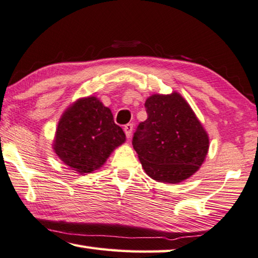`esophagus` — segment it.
Masks as SVG:
<instances>
[{
  "instance_id": "34e87169",
  "label": "esophagus",
  "mask_w": 258,
  "mask_h": 258,
  "mask_svg": "<svg viewBox=\"0 0 258 258\" xmlns=\"http://www.w3.org/2000/svg\"><path fill=\"white\" fill-rule=\"evenodd\" d=\"M124 132L126 134L127 139H131V135H132L133 132V124H126L124 126Z\"/></svg>"
}]
</instances>
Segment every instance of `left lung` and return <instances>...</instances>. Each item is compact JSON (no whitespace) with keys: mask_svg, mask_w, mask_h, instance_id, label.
<instances>
[{"mask_svg":"<svg viewBox=\"0 0 258 258\" xmlns=\"http://www.w3.org/2000/svg\"><path fill=\"white\" fill-rule=\"evenodd\" d=\"M148 118L140 123L133 148L149 177L165 184L184 181L202 166L209 151L207 131L180 93L145 100Z\"/></svg>","mask_w":258,"mask_h":258,"instance_id":"1","label":"left lung"}]
</instances>
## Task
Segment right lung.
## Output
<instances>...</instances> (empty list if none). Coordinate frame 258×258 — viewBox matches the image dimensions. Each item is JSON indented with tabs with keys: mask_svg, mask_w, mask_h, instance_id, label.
Masks as SVG:
<instances>
[{
	"mask_svg": "<svg viewBox=\"0 0 258 258\" xmlns=\"http://www.w3.org/2000/svg\"><path fill=\"white\" fill-rule=\"evenodd\" d=\"M108 107L97 97H84L70 105L58 120L53 150L60 161L78 174H90L105 165L125 142Z\"/></svg>",
	"mask_w": 258,
	"mask_h": 258,
	"instance_id": "add662e5",
	"label": "right lung"
}]
</instances>
